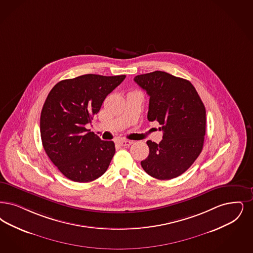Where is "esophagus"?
<instances>
[{"mask_svg":"<svg viewBox=\"0 0 253 253\" xmlns=\"http://www.w3.org/2000/svg\"><path fill=\"white\" fill-rule=\"evenodd\" d=\"M120 144L123 146V147H127V146H130L132 144V141L131 140H125V139H122V140H120Z\"/></svg>","mask_w":253,"mask_h":253,"instance_id":"obj_1","label":"esophagus"}]
</instances>
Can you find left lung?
Here are the masks:
<instances>
[{
	"label": "left lung",
	"mask_w": 253,
	"mask_h": 253,
	"mask_svg": "<svg viewBox=\"0 0 253 253\" xmlns=\"http://www.w3.org/2000/svg\"><path fill=\"white\" fill-rule=\"evenodd\" d=\"M134 82L150 96L148 120L159 122V144L148 140L149 156L143 169L158 180H170L186 171L202 151L206 111L192 84L165 71L137 75Z\"/></svg>",
	"instance_id": "1"
}]
</instances>
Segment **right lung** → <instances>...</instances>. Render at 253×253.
Instances as JSON below:
<instances>
[{"label": "right lung", "mask_w": 253, "mask_h": 253, "mask_svg": "<svg viewBox=\"0 0 253 253\" xmlns=\"http://www.w3.org/2000/svg\"><path fill=\"white\" fill-rule=\"evenodd\" d=\"M125 77L85 74L63 80L52 87L44 102L41 115L43 148L71 181L91 182L107 170L116 152L115 144L101 140L85 125Z\"/></svg>", "instance_id": "right-lung-1"}]
</instances>
